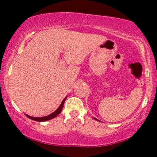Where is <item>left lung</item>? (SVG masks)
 <instances>
[{
    "label": "left lung",
    "instance_id": "8db88e82",
    "mask_svg": "<svg viewBox=\"0 0 157 157\" xmlns=\"http://www.w3.org/2000/svg\"><path fill=\"white\" fill-rule=\"evenodd\" d=\"M94 119L95 120H97V121H100V120H97V119H96V118H94Z\"/></svg>",
    "mask_w": 157,
    "mask_h": 157
}]
</instances>
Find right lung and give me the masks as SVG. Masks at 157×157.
I'll use <instances>...</instances> for the list:
<instances>
[{
  "label": "right lung",
  "mask_w": 157,
  "mask_h": 157,
  "mask_svg": "<svg viewBox=\"0 0 157 157\" xmlns=\"http://www.w3.org/2000/svg\"><path fill=\"white\" fill-rule=\"evenodd\" d=\"M66 97H65L64 100H63L62 102H61V104L60 105V106L58 107V109L56 110L55 111H54L53 113H52L51 114L48 115V116L42 117H31V116H29V115H27V114H26V116L27 117L31 119V120H35V121H37V122H44V121H47V120H52V119L56 117H57V115H58L59 113L61 112L63 108V104L65 102V100H66Z\"/></svg>",
  "instance_id": "obj_1"
}]
</instances>
